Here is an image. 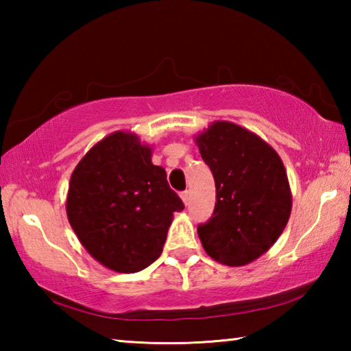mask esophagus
<instances>
[{"label": "esophagus", "instance_id": "34e87169", "mask_svg": "<svg viewBox=\"0 0 351 351\" xmlns=\"http://www.w3.org/2000/svg\"><path fill=\"white\" fill-rule=\"evenodd\" d=\"M180 197H181V199H182V203L187 206V204H189V192H187V190H184V192H181Z\"/></svg>", "mask_w": 351, "mask_h": 351}]
</instances>
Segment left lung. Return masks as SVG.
Returning a JSON list of instances; mask_svg holds the SVG:
<instances>
[{
    "mask_svg": "<svg viewBox=\"0 0 351 351\" xmlns=\"http://www.w3.org/2000/svg\"><path fill=\"white\" fill-rule=\"evenodd\" d=\"M195 144L217 190L213 215L198 228L201 245L218 263L245 266L287 228L293 207L287 170L268 142L234 122H212Z\"/></svg>",
    "mask_w": 351,
    "mask_h": 351,
    "instance_id": "1",
    "label": "left lung"
}]
</instances>
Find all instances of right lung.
<instances>
[{
    "mask_svg": "<svg viewBox=\"0 0 351 351\" xmlns=\"http://www.w3.org/2000/svg\"><path fill=\"white\" fill-rule=\"evenodd\" d=\"M152 154L138 134L119 130L86 152L69 180L71 228L94 260L122 274L161 255L173 212L184 209Z\"/></svg>",
    "mask_w": 351,
    "mask_h": 351,
    "instance_id": "add662e5",
    "label": "right lung"
}]
</instances>
